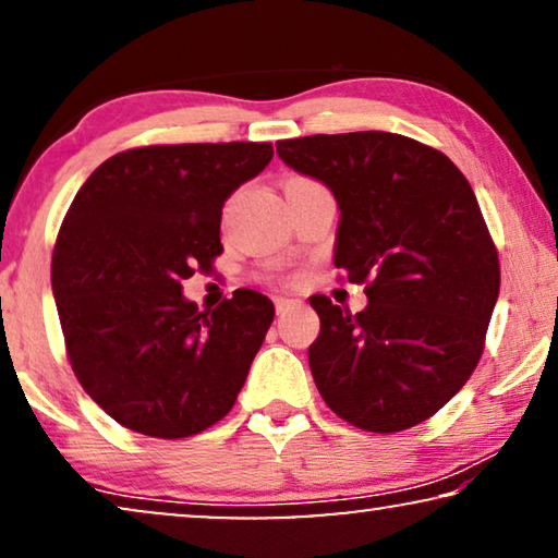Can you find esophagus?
<instances>
[{
	"label": "esophagus",
	"mask_w": 558,
	"mask_h": 558,
	"mask_svg": "<svg viewBox=\"0 0 558 558\" xmlns=\"http://www.w3.org/2000/svg\"><path fill=\"white\" fill-rule=\"evenodd\" d=\"M302 302H296V300H284V296H279L277 300V315H287V312H292V310H296L300 307Z\"/></svg>",
	"instance_id": "esophagus-1"
}]
</instances>
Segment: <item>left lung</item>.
<instances>
[{
	"label": "left lung",
	"mask_w": 558,
	"mask_h": 558,
	"mask_svg": "<svg viewBox=\"0 0 558 558\" xmlns=\"http://www.w3.org/2000/svg\"><path fill=\"white\" fill-rule=\"evenodd\" d=\"M277 155L330 190L335 266L371 281L355 315L310 300L319 396L365 432L422 424L468 384L500 292L498 251L470 182L441 151L388 132L300 136L277 142Z\"/></svg>",
	"instance_id": "1"
}]
</instances>
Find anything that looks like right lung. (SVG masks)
<instances>
[{
  "label": "right lung",
  "mask_w": 558,
  "mask_h": 558,
  "mask_svg": "<svg viewBox=\"0 0 558 558\" xmlns=\"http://www.w3.org/2000/svg\"><path fill=\"white\" fill-rule=\"evenodd\" d=\"M271 157L269 142L129 149L73 197L52 254V296L81 386L126 429L180 439L233 409L274 304L239 289L197 312L182 279L210 269L223 251L226 201Z\"/></svg>",
  "instance_id": "add662e5"
}]
</instances>
